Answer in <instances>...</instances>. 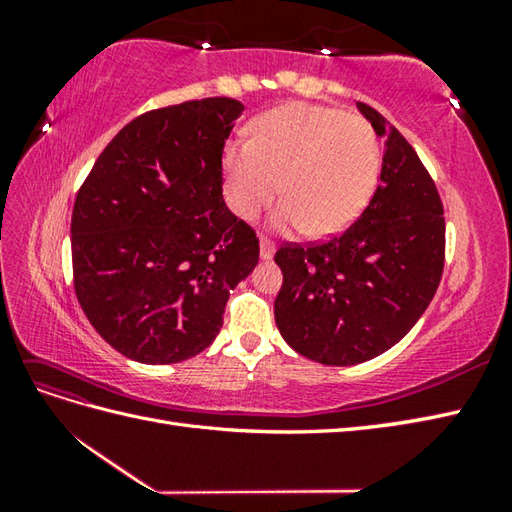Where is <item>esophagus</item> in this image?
I'll use <instances>...</instances> for the list:
<instances>
[{"label": "esophagus", "mask_w": 512, "mask_h": 512, "mask_svg": "<svg viewBox=\"0 0 512 512\" xmlns=\"http://www.w3.org/2000/svg\"><path fill=\"white\" fill-rule=\"evenodd\" d=\"M259 255H262L264 262H268V259H273L275 246H273V242H270L268 237H259Z\"/></svg>", "instance_id": "1"}]
</instances>
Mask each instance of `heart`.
<instances>
[{
  "instance_id": "obj_1",
  "label": "heart",
  "mask_w": 512,
  "mask_h": 512,
  "mask_svg": "<svg viewBox=\"0 0 512 512\" xmlns=\"http://www.w3.org/2000/svg\"><path fill=\"white\" fill-rule=\"evenodd\" d=\"M380 169L383 145L365 118L308 103L264 114L250 143L233 140L222 154L224 195L235 215L250 220L281 189L286 200L270 226L312 237L352 226L374 198Z\"/></svg>"
}]
</instances>
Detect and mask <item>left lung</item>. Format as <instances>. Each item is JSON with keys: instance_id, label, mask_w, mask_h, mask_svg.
Segmentation results:
<instances>
[{"instance_id": "left-lung-1", "label": "left lung", "mask_w": 512, "mask_h": 512, "mask_svg": "<svg viewBox=\"0 0 512 512\" xmlns=\"http://www.w3.org/2000/svg\"><path fill=\"white\" fill-rule=\"evenodd\" d=\"M383 140L378 189L363 215L317 246H281L275 323L297 354L347 367L387 352L429 308L444 268V211L416 151L374 107Z\"/></svg>"}]
</instances>
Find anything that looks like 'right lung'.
I'll return each instance as SVG.
<instances>
[{
	"mask_svg": "<svg viewBox=\"0 0 512 512\" xmlns=\"http://www.w3.org/2000/svg\"><path fill=\"white\" fill-rule=\"evenodd\" d=\"M244 105L202 99L134 118L94 162L72 211L74 290L116 352L147 365L200 354L259 239L222 198V149Z\"/></svg>",
	"mask_w": 512,
	"mask_h": 512,
	"instance_id": "add662e5",
	"label": "right lung"
}]
</instances>
